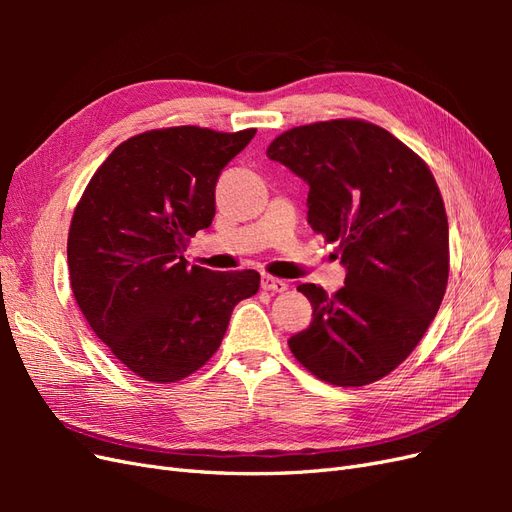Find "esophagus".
<instances>
[{"label": "esophagus", "instance_id": "esophagus-1", "mask_svg": "<svg viewBox=\"0 0 512 512\" xmlns=\"http://www.w3.org/2000/svg\"><path fill=\"white\" fill-rule=\"evenodd\" d=\"M262 288L265 290H271V292H284L288 290V284L286 280H280V277H273V275H262Z\"/></svg>", "mask_w": 512, "mask_h": 512}]
</instances>
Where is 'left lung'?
Segmentation results:
<instances>
[{
	"mask_svg": "<svg viewBox=\"0 0 512 512\" xmlns=\"http://www.w3.org/2000/svg\"><path fill=\"white\" fill-rule=\"evenodd\" d=\"M307 185V222L337 243L346 286L301 284L312 324L288 339L329 384H371L404 363L436 318L448 282V222L438 183L412 149L361 119L318 121L267 149Z\"/></svg>",
	"mask_w": 512,
	"mask_h": 512,
	"instance_id": "left-lung-1",
	"label": "left lung"
}]
</instances>
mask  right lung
<instances>
[{
    "label": "right lung",
    "mask_w": 512,
    "mask_h": 512,
    "mask_svg": "<svg viewBox=\"0 0 512 512\" xmlns=\"http://www.w3.org/2000/svg\"><path fill=\"white\" fill-rule=\"evenodd\" d=\"M254 128L179 126L123 141L74 209L68 269L91 331L147 382L188 378L220 348L235 305L258 292L256 271L215 273L183 258L209 228L222 168Z\"/></svg>",
    "instance_id": "obj_1"
}]
</instances>
